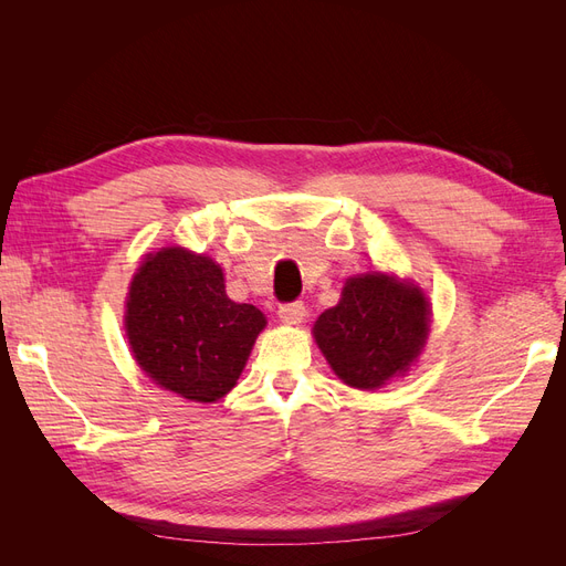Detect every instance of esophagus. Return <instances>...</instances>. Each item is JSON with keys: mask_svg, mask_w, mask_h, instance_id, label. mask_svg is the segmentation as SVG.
<instances>
[{"mask_svg": "<svg viewBox=\"0 0 566 566\" xmlns=\"http://www.w3.org/2000/svg\"><path fill=\"white\" fill-rule=\"evenodd\" d=\"M304 316H306V306H304V302H287V304H281L279 306V318L283 321V323H290V325H295V323H302L304 321Z\"/></svg>", "mask_w": 566, "mask_h": 566, "instance_id": "esophagus-1", "label": "esophagus"}]
</instances>
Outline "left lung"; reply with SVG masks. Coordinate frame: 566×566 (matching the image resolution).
Returning a JSON list of instances; mask_svg holds the SVG:
<instances>
[{"mask_svg": "<svg viewBox=\"0 0 566 566\" xmlns=\"http://www.w3.org/2000/svg\"><path fill=\"white\" fill-rule=\"evenodd\" d=\"M427 323L430 306L420 287L368 273L345 283L339 304L318 316L314 337L339 380L378 389L416 361Z\"/></svg>", "mask_w": 566, "mask_h": 566, "instance_id": "obj_1", "label": "left lung"}]
</instances>
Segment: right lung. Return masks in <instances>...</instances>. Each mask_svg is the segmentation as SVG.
Here are the masks:
<instances>
[{
    "label": "right lung",
    "instance_id": "right-lung-1",
    "mask_svg": "<svg viewBox=\"0 0 566 566\" xmlns=\"http://www.w3.org/2000/svg\"><path fill=\"white\" fill-rule=\"evenodd\" d=\"M224 287L210 256L184 248L146 256L129 287L125 328L153 382L200 403L233 389L266 318Z\"/></svg>",
    "mask_w": 566,
    "mask_h": 566
}]
</instances>
